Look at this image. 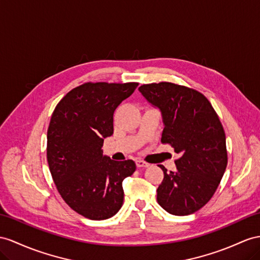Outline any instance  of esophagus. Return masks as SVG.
I'll list each match as a JSON object with an SVG mask.
<instances>
[{"instance_id": "34e87169", "label": "esophagus", "mask_w": 260, "mask_h": 260, "mask_svg": "<svg viewBox=\"0 0 260 260\" xmlns=\"http://www.w3.org/2000/svg\"><path fill=\"white\" fill-rule=\"evenodd\" d=\"M136 166L138 168H146V167H148L149 164L144 161V160H141V159H138V160H136Z\"/></svg>"}]
</instances>
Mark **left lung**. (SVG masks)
Segmentation results:
<instances>
[{"label":"left lung","instance_id":"obj_1","mask_svg":"<svg viewBox=\"0 0 260 260\" xmlns=\"http://www.w3.org/2000/svg\"><path fill=\"white\" fill-rule=\"evenodd\" d=\"M139 91L161 111V143L179 154L176 171L167 172L157 189V201L174 215H189L208 203L228 166L223 125L201 92L171 82L143 84Z\"/></svg>","mask_w":260,"mask_h":260}]
</instances>
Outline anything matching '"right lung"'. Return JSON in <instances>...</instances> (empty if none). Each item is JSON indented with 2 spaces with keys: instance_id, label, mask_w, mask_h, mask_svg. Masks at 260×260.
Instances as JSON below:
<instances>
[{
  "instance_id": "right-lung-1",
  "label": "right lung",
  "mask_w": 260,
  "mask_h": 260,
  "mask_svg": "<svg viewBox=\"0 0 260 260\" xmlns=\"http://www.w3.org/2000/svg\"><path fill=\"white\" fill-rule=\"evenodd\" d=\"M137 82H85L59 101L47 132V161L63 201L86 218L106 219L123 205V180L136 170L133 160L102 154L113 134V114Z\"/></svg>"
}]
</instances>
